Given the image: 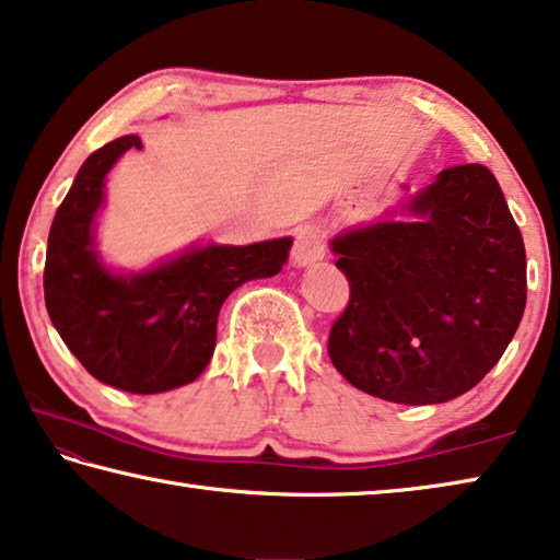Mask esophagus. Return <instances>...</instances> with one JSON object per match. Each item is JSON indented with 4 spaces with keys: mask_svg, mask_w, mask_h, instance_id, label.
Listing matches in <instances>:
<instances>
[{
    "mask_svg": "<svg viewBox=\"0 0 560 560\" xmlns=\"http://www.w3.org/2000/svg\"><path fill=\"white\" fill-rule=\"evenodd\" d=\"M324 254H326L324 232H320L316 224L299 226L296 240H293V249H291L293 267L306 269V267H311V264L324 259Z\"/></svg>",
    "mask_w": 560,
    "mask_h": 560,
    "instance_id": "34e87169",
    "label": "esophagus"
}]
</instances>
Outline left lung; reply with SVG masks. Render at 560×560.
Segmentation results:
<instances>
[{
    "label": "left lung",
    "mask_w": 560,
    "mask_h": 560,
    "mask_svg": "<svg viewBox=\"0 0 560 560\" xmlns=\"http://www.w3.org/2000/svg\"><path fill=\"white\" fill-rule=\"evenodd\" d=\"M350 301L328 338L346 381L400 405L471 390L526 308V249L497 177L457 165L330 240Z\"/></svg>",
    "instance_id": "obj_1"
}]
</instances>
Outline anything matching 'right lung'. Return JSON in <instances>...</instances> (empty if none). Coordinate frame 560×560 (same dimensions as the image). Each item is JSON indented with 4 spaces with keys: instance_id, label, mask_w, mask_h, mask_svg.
<instances>
[{
    "instance_id": "obj_1",
    "label": "right lung",
    "mask_w": 560,
    "mask_h": 560,
    "mask_svg": "<svg viewBox=\"0 0 560 560\" xmlns=\"http://www.w3.org/2000/svg\"><path fill=\"white\" fill-rule=\"evenodd\" d=\"M132 148L143 150L138 136L110 140L75 173L51 222L44 299L61 340L96 381L155 395L202 375L226 296L244 281L277 277L293 240L195 242L145 269L113 267L98 252V214L108 173Z\"/></svg>"
}]
</instances>
